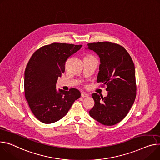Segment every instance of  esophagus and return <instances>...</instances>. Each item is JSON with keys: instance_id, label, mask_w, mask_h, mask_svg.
Instances as JSON below:
<instances>
[{"instance_id": "34e87169", "label": "esophagus", "mask_w": 160, "mask_h": 160, "mask_svg": "<svg viewBox=\"0 0 160 160\" xmlns=\"http://www.w3.org/2000/svg\"><path fill=\"white\" fill-rule=\"evenodd\" d=\"M81 96H82V97H83V98H86V97H88V96H89V94L85 93V92H82Z\"/></svg>"}]
</instances>
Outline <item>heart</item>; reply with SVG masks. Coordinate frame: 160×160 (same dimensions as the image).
Wrapping results in <instances>:
<instances>
[{"label": "heart", "mask_w": 160, "mask_h": 160, "mask_svg": "<svg viewBox=\"0 0 160 160\" xmlns=\"http://www.w3.org/2000/svg\"><path fill=\"white\" fill-rule=\"evenodd\" d=\"M91 57H94L92 56V55H87L84 57V59H85V58H91Z\"/></svg>", "instance_id": "heart-1"}]
</instances>
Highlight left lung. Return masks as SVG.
<instances>
[{
	"mask_svg": "<svg viewBox=\"0 0 160 160\" xmlns=\"http://www.w3.org/2000/svg\"><path fill=\"white\" fill-rule=\"evenodd\" d=\"M100 59L97 82L107 85L106 97L93 93L94 105L89 111L94 119L106 126L121 121L136 98L135 69L132 57L122 46L108 41L88 43Z\"/></svg>",
	"mask_w": 160,
	"mask_h": 160,
	"instance_id": "left-lung-1",
	"label": "left lung"
}]
</instances>
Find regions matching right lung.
<instances>
[{"mask_svg":"<svg viewBox=\"0 0 160 160\" xmlns=\"http://www.w3.org/2000/svg\"><path fill=\"white\" fill-rule=\"evenodd\" d=\"M82 47L53 42L37 50L28 61L25 71V96L39 121L50 124L60 120L80 97V92L75 88L57 91L56 83L65 71L67 59Z\"/></svg>","mask_w":160,"mask_h":160,"instance_id":"add662e5","label":"right lung"}]
</instances>
